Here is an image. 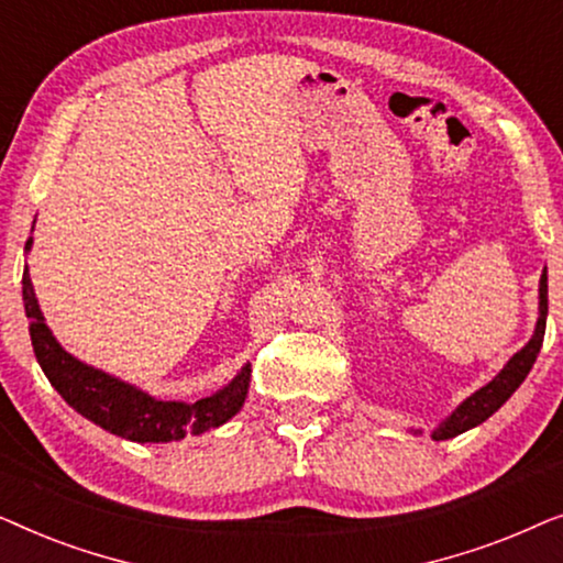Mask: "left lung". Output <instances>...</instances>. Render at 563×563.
I'll use <instances>...</instances> for the list:
<instances>
[{"label": "left lung", "mask_w": 563, "mask_h": 563, "mask_svg": "<svg viewBox=\"0 0 563 563\" xmlns=\"http://www.w3.org/2000/svg\"><path fill=\"white\" fill-rule=\"evenodd\" d=\"M545 314H549V276H545V272H543V276H541V318H538L533 338H530L526 349L518 351L510 361H507V366L487 384V387L474 391L466 402L459 405V410L453 412L451 418L445 420L443 426L433 433L435 441H445V438L461 435L464 430L479 426V422L487 420L489 415H495L499 407L510 399L512 391L518 389L522 382H526L528 372L536 364L538 351H541V345H543Z\"/></svg>", "instance_id": "left-lung-1"}]
</instances>
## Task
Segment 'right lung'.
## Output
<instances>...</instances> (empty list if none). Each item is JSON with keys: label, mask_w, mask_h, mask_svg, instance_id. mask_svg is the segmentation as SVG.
<instances>
[{"label": "right lung", "mask_w": 563, "mask_h": 563, "mask_svg": "<svg viewBox=\"0 0 563 563\" xmlns=\"http://www.w3.org/2000/svg\"><path fill=\"white\" fill-rule=\"evenodd\" d=\"M30 243L33 238H27L25 249H30ZM22 302H25V314L30 320V341H33L35 358L48 382L76 412L114 435L135 443L179 441L187 433L199 435L205 430L222 426L243 407L251 379L249 366L218 395L197 399L191 405L164 402V399H153L125 382H118L110 374L81 364L71 353L60 349L45 325L41 307H37L27 266L22 272Z\"/></svg>", "instance_id": "add662e5"}]
</instances>
